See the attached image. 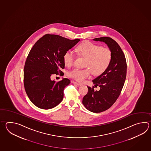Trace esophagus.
Wrapping results in <instances>:
<instances>
[{
	"label": "esophagus",
	"instance_id": "esophagus-1",
	"mask_svg": "<svg viewBox=\"0 0 151 151\" xmlns=\"http://www.w3.org/2000/svg\"><path fill=\"white\" fill-rule=\"evenodd\" d=\"M72 83H74V84H76L78 86H81L82 85V84H81L80 83H77V82H76V81H72Z\"/></svg>",
	"mask_w": 151,
	"mask_h": 151
}]
</instances>
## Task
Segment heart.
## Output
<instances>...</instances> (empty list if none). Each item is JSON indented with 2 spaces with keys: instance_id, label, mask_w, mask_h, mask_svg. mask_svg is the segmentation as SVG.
I'll use <instances>...</instances> for the list:
<instances>
[{
  "instance_id": "1",
  "label": "heart",
  "mask_w": 151,
  "mask_h": 151,
  "mask_svg": "<svg viewBox=\"0 0 151 151\" xmlns=\"http://www.w3.org/2000/svg\"><path fill=\"white\" fill-rule=\"evenodd\" d=\"M77 55L86 58L85 68H74L68 73V76L79 82H83L93 74L99 76L103 73L109 67L112 58L111 50L107 47L92 42H85L76 48ZM76 56L73 52L68 50L64 55L65 64L71 67L74 64Z\"/></svg>"
}]
</instances>
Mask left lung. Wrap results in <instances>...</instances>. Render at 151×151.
<instances>
[{
    "mask_svg": "<svg viewBox=\"0 0 151 151\" xmlns=\"http://www.w3.org/2000/svg\"><path fill=\"white\" fill-rule=\"evenodd\" d=\"M93 40L105 42L112 53L107 70L92 80L94 86L101 87L100 91L94 90V86H87L88 92L83 99L87 109L92 112L100 113L110 108L120 96L126 78L127 63L122 48L112 38L104 37Z\"/></svg>",
    "mask_w": 151,
    "mask_h": 151,
    "instance_id": "8db88e82",
    "label": "left lung"
}]
</instances>
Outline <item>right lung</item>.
I'll use <instances>...</instances> for the list:
<instances>
[{"label":"right lung","instance_id":"obj_1","mask_svg":"<svg viewBox=\"0 0 151 151\" xmlns=\"http://www.w3.org/2000/svg\"><path fill=\"white\" fill-rule=\"evenodd\" d=\"M80 41L60 35L46 34L35 42L26 60L24 69V85L29 99L42 109L57 106L63 99L64 88L71 81L68 78L55 81L52 74L63 76L64 55Z\"/></svg>","mask_w":151,"mask_h":151}]
</instances>
